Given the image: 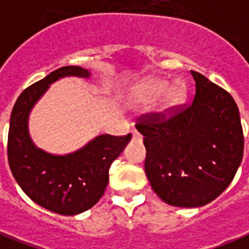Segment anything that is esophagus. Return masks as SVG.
Instances as JSON below:
<instances>
[{
  "mask_svg": "<svg viewBox=\"0 0 249 249\" xmlns=\"http://www.w3.org/2000/svg\"><path fill=\"white\" fill-rule=\"evenodd\" d=\"M133 139H136V140H140L141 136L139 132H136V130H133Z\"/></svg>",
  "mask_w": 249,
  "mask_h": 249,
  "instance_id": "34e87169",
  "label": "esophagus"
}]
</instances>
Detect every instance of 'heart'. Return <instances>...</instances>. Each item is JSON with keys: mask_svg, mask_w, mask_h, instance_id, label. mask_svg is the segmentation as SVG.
<instances>
[{"mask_svg": "<svg viewBox=\"0 0 249 249\" xmlns=\"http://www.w3.org/2000/svg\"><path fill=\"white\" fill-rule=\"evenodd\" d=\"M168 86L169 81L165 78H146L132 90L129 100L130 105L136 109H148L162 95L157 105L156 113L162 119L171 117L173 113H176L178 108H181L185 101L187 89L181 82L173 84L169 88Z\"/></svg>", "mask_w": 249, "mask_h": 249, "instance_id": "b5f03b06", "label": "heart"}]
</instances>
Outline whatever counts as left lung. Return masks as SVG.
Returning a JSON list of instances; mask_svg holds the SVG:
<instances>
[{"label": "left lung", "instance_id": "8db88e82", "mask_svg": "<svg viewBox=\"0 0 249 249\" xmlns=\"http://www.w3.org/2000/svg\"><path fill=\"white\" fill-rule=\"evenodd\" d=\"M193 103L162 120L151 114L136 129L144 137L145 175L164 203L197 208L223 193L235 178L244 149L235 100L197 71Z\"/></svg>", "mask_w": 249, "mask_h": 249}]
</instances>
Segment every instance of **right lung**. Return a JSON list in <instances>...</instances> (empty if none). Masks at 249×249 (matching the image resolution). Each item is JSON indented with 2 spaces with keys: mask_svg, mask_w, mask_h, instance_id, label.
<instances>
[{
  "mask_svg": "<svg viewBox=\"0 0 249 249\" xmlns=\"http://www.w3.org/2000/svg\"><path fill=\"white\" fill-rule=\"evenodd\" d=\"M90 76L81 66L52 71L19 94L10 114L8 159L16 181L36 204L64 216L82 213L101 198L108 185L110 164L124 151L132 135L96 136L71 153L53 155L32 140L29 114L53 82L64 77Z\"/></svg>",
  "mask_w": 249,
  "mask_h": 249,
  "instance_id": "right-lung-1",
  "label": "right lung"
}]
</instances>
